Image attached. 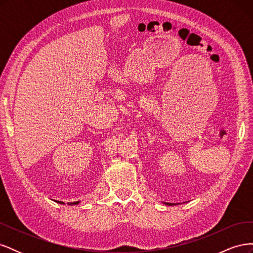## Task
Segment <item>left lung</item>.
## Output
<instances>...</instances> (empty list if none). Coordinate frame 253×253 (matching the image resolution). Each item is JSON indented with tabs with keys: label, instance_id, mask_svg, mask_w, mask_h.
<instances>
[{
	"label": "left lung",
	"instance_id": "8db88e82",
	"mask_svg": "<svg viewBox=\"0 0 253 253\" xmlns=\"http://www.w3.org/2000/svg\"><path fill=\"white\" fill-rule=\"evenodd\" d=\"M167 205H169V206H173V205H177V204H171V203H167Z\"/></svg>",
	"mask_w": 253,
	"mask_h": 253
}]
</instances>
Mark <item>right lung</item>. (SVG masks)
<instances>
[{
	"label": "right lung",
	"mask_w": 253,
	"mask_h": 253,
	"mask_svg": "<svg viewBox=\"0 0 253 253\" xmlns=\"http://www.w3.org/2000/svg\"><path fill=\"white\" fill-rule=\"evenodd\" d=\"M56 202H57V201H56ZM57 203H59V204H63L62 202H59V201H58ZM78 203H79V202H76V203H67V204H68V205H77Z\"/></svg>",
	"instance_id": "add662e5"
}]
</instances>
